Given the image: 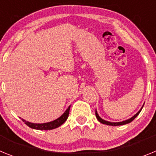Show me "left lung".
I'll list each match as a JSON object with an SVG mask.
<instances>
[{"mask_svg":"<svg viewBox=\"0 0 156 156\" xmlns=\"http://www.w3.org/2000/svg\"><path fill=\"white\" fill-rule=\"evenodd\" d=\"M144 106V105H143ZM143 106L141 107V108H140V110H139L138 112H137V113L135 114L133 116H132L130 119H126V120H124V121H122V122H108V121H106V120H104V119H102L101 118L100 116L98 115V114L97 111L95 110V115H96V117H97L98 120L100 122H101V123H103V124H106V125H109V126H121V125H124V124H127V123H129V122H132V121L133 120V119L136 118V117L137 116V115H139V113L140 112V111H141V109H142Z\"/></svg>","mask_w":156,"mask_h":156,"instance_id":"obj_1","label":"left lung"}]
</instances>
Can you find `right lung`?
Listing matches in <instances>:
<instances>
[{
  "mask_svg": "<svg viewBox=\"0 0 156 156\" xmlns=\"http://www.w3.org/2000/svg\"><path fill=\"white\" fill-rule=\"evenodd\" d=\"M69 109L70 106H69V108L66 110L64 113L61 115V116L55 120L51 121V122H44V123H34V122H30L28 121H26L25 119H22V120L29 126V127L32 128V129H40V130H48V129H53L55 128L58 127L63 124L66 121V119H68L69 114Z\"/></svg>",
  "mask_w": 156,
  "mask_h": 156,
  "instance_id": "right-lung-1",
  "label": "right lung"
}]
</instances>
